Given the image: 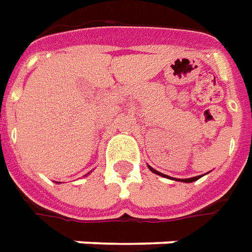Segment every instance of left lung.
<instances>
[{"label": "left lung", "instance_id": "1", "mask_svg": "<svg viewBox=\"0 0 252 252\" xmlns=\"http://www.w3.org/2000/svg\"><path fill=\"white\" fill-rule=\"evenodd\" d=\"M148 169L151 170L152 173H155V174H158V176H162V177H164V178H169V180H174V181L193 182V181H196V180H199V178H202V176H196V177H192V178H173V177H169V176H166V174H162V173H159L158 170L152 169L151 166H148Z\"/></svg>", "mask_w": 252, "mask_h": 252}]
</instances>
